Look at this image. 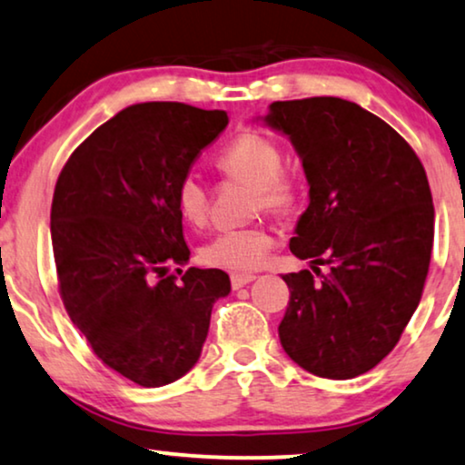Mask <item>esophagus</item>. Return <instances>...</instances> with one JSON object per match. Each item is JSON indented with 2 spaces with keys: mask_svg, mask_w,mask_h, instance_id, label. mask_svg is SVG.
Returning a JSON list of instances; mask_svg holds the SVG:
<instances>
[{
  "mask_svg": "<svg viewBox=\"0 0 465 465\" xmlns=\"http://www.w3.org/2000/svg\"><path fill=\"white\" fill-rule=\"evenodd\" d=\"M229 278H232V287H233V289H242L244 284L252 282L257 276H255V274H240V272H236V274H232Z\"/></svg>",
  "mask_w": 465,
  "mask_h": 465,
  "instance_id": "obj_1",
  "label": "esophagus"
}]
</instances>
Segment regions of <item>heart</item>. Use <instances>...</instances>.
I'll return each mask as SVG.
<instances>
[{"instance_id":"heart-1","label":"heart","mask_w":465,"mask_h":465,"mask_svg":"<svg viewBox=\"0 0 465 465\" xmlns=\"http://www.w3.org/2000/svg\"><path fill=\"white\" fill-rule=\"evenodd\" d=\"M216 168L227 178L249 183V208L252 214L272 213L287 216L300 200V183L282 168V151L262 132H242L216 154ZM176 210L189 225L208 219L210 191L193 172L181 176L176 184ZM274 244L270 229L262 225L225 229L202 246L200 257L210 268L246 272L263 263Z\"/></svg>"}]
</instances>
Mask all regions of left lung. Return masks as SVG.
I'll return each mask as SVG.
<instances>
[{
    "label": "left lung",
    "instance_id": "8db88e82",
    "mask_svg": "<svg viewBox=\"0 0 465 465\" xmlns=\"http://www.w3.org/2000/svg\"><path fill=\"white\" fill-rule=\"evenodd\" d=\"M270 127L293 142L311 184L289 249L330 265L291 272L278 336L321 379H355L381 363L423 295L434 203L412 146L379 116L340 97L274 102Z\"/></svg>",
    "mask_w": 465,
    "mask_h": 465
}]
</instances>
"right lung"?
Segmentation results:
<instances>
[{"label": "right lung", "instance_id": "add662e5", "mask_svg": "<svg viewBox=\"0 0 465 465\" xmlns=\"http://www.w3.org/2000/svg\"><path fill=\"white\" fill-rule=\"evenodd\" d=\"M225 110L146 102L121 110L70 154L54 184L59 293L104 366L170 385L200 359L210 312L232 289L189 262L176 184L227 127Z\"/></svg>", "mask_w": 465, "mask_h": 465}]
</instances>
